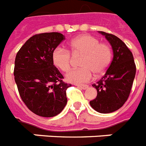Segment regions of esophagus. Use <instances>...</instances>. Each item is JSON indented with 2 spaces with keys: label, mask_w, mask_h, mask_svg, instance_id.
<instances>
[{
  "label": "esophagus",
  "mask_w": 146,
  "mask_h": 146,
  "mask_svg": "<svg viewBox=\"0 0 146 146\" xmlns=\"http://www.w3.org/2000/svg\"><path fill=\"white\" fill-rule=\"evenodd\" d=\"M77 86L78 87H79V88H82V89H86L87 88H88V85H84V84H77Z\"/></svg>",
  "instance_id": "obj_1"
}]
</instances>
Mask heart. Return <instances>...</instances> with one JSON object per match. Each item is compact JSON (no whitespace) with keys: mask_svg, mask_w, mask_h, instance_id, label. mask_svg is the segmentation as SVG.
Instances as JSON below:
<instances>
[{"mask_svg":"<svg viewBox=\"0 0 146 146\" xmlns=\"http://www.w3.org/2000/svg\"><path fill=\"white\" fill-rule=\"evenodd\" d=\"M73 55L82 56L80 66L82 67L71 71L66 75L68 81L80 83L88 82L93 77H99L106 71L111 63L112 51L107 43H99L94 36L83 35L75 37L69 43ZM52 62L62 72L70 70L72 58L70 52L63 48H56L52 52Z\"/></svg>","mask_w":146,"mask_h":146,"instance_id":"1","label":"heart"}]
</instances>
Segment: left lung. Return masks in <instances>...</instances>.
<instances>
[{
  "label": "left lung",
  "mask_w": 146,
  "mask_h": 146,
  "mask_svg": "<svg viewBox=\"0 0 146 146\" xmlns=\"http://www.w3.org/2000/svg\"><path fill=\"white\" fill-rule=\"evenodd\" d=\"M109 41L114 57L105 74L93 84L98 95L89 102L95 111L103 114L115 111L121 108L130 94L136 74L132 52L119 37L100 32Z\"/></svg>",
  "instance_id": "1"
}]
</instances>
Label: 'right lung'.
I'll return each instance as SVG.
<instances>
[{
	"instance_id": "right-lung-1",
	"label": "right lung",
	"mask_w": 146,
	"mask_h": 146,
	"mask_svg": "<svg viewBox=\"0 0 146 146\" xmlns=\"http://www.w3.org/2000/svg\"><path fill=\"white\" fill-rule=\"evenodd\" d=\"M64 40L58 32L31 37L17 52L14 75L18 92L31 111L44 117L60 114L67 103L63 76L52 62V52Z\"/></svg>"
}]
</instances>
